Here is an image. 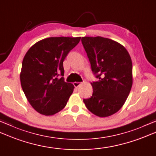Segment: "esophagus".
I'll list each match as a JSON object with an SVG mask.
<instances>
[{
	"label": "esophagus",
	"mask_w": 156,
	"mask_h": 156,
	"mask_svg": "<svg viewBox=\"0 0 156 156\" xmlns=\"http://www.w3.org/2000/svg\"><path fill=\"white\" fill-rule=\"evenodd\" d=\"M80 84H81V82H74V86L76 88L78 87L79 86H80Z\"/></svg>",
	"instance_id": "obj_1"
}]
</instances>
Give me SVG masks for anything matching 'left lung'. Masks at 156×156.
<instances>
[{
	"label": "left lung",
	"instance_id": "obj_1",
	"mask_svg": "<svg viewBox=\"0 0 156 156\" xmlns=\"http://www.w3.org/2000/svg\"><path fill=\"white\" fill-rule=\"evenodd\" d=\"M82 43L98 81L91 82L92 97L83 99L87 108L103 118L114 114L124 104L133 85V64L129 53L113 40L82 37Z\"/></svg>",
	"mask_w": 156,
	"mask_h": 156
}]
</instances>
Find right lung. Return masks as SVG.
Returning <instances> with one entry per match:
<instances>
[{"mask_svg": "<svg viewBox=\"0 0 156 156\" xmlns=\"http://www.w3.org/2000/svg\"><path fill=\"white\" fill-rule=\"evenodd\" d=\"M80 38H45L34 44L24 56L20 74L21 88L30 105L40 114L54 115L68 103L74 87L64 81L63 62Z\"/></svg>", "mask_w": 156, "mask_h": 156, "instance_id": "add662e5", "label": "right lung"}]
</instances>
